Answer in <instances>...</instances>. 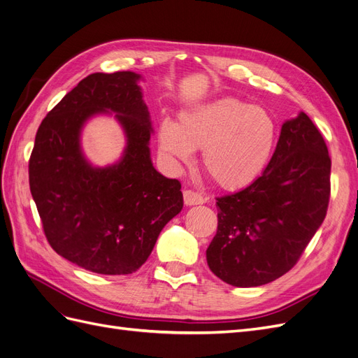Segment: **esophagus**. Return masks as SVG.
Listing matches in <instances>:
<instances>
[{
	"instance_id": "1",
	"label": "esophagus",
	"mask_w": 358,
	"mask_h": 358,
	"mask_svg": "<svg viewBox=\"0 0 358 358\" xmlns=\"http://www.w3.org/2000/svg\"><path fill=\"white\" fill-rule=\"evenodd\" d=\"M183 201H185L187 206H194V204H203L204 199L200 192H196L192 189H185L183 191Z\"/></svg>"
}]
</instances>
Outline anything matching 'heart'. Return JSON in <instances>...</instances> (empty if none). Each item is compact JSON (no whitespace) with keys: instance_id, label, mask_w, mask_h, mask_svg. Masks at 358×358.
Wrapping results in <instances>:
<instances>
[{"instance_id":"b5f03b06","label":"heart","mask_w":358,"mask_h":358,"mask_svg":"<svg viewBox=\"0 0 358 358\" xmlns=\"http://www.w3.org/2000/svg\"><path fill=\"white\" fill-rule=\"evenodd\" d=\"M276 145L273 117L258 106L236 99L194 106L179 115L178 124L162 121L158 149L171 167L201 149L204 171L225 189H239L262 175Z\"/></svg>"}]
</instances>
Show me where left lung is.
Here are the masks:
<instances>
[{
  "label": "left lung",
  "mask_w": 358,
  "mask_h": 358,
  "mask_svg": "<svg viewBox=\"0 0 358 358\" xmlns=\"http://www.w3.org/2000/svg\"><path fill=\"white\" fill-rule=\"evenodd\" d=\"M330 170L310 117L287 121L263 175L216 199L218 230L206 251L212 272L233 287H258L294 267L326 218Z\"/></svg>",
  "instance_id": "obj_1"
}]
</instances>
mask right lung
Returning a JSON list of instances; mask_svg holds the SVG:
<instances>
[{
  "label": "right lung",
  "instance_id": "right-lung-1",
  "mask_svg": "<svg viewBox=\"0 0 358 358\" xmlns=\"http://www.w3.org/2000/svg\"><path fill=\"white\" fill-rule=\"evenodd\" d=\"M133 71L94 73L43 119L29 158V189L53 251L100 275H129L152 252L183 206L180 182L150 161L152 124ZM115 111L127 146L122 161L91 166L80 131L96 113Z\"/></svg>",
  "mask_w": 358,
  "mask_h": 358
}]
</instances>
